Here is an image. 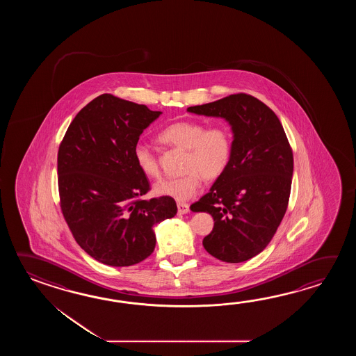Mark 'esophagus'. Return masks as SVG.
<instances>
[{
	"label": "esophagus",
	"mask_w": 356,
	"mask_h": 356,
	"mask_svg": "<svg viewBox=\"0 0 356 356\" xmlns=\"http://www.w3.org/2000/svg\"><path fill=\"white\" fill-rule=\"evenodd\" d=\"M177 207H178V212L181 213V215H184V213H187L189 211V204H177Z\"/></svg>",
	"instance_id": "esophagus-1"
}]
</instances>
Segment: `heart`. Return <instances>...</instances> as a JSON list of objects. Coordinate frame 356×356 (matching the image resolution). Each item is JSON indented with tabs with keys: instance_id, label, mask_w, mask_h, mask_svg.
I'll use <instances>...</instances> for the list:
<instances>
[{
	"instance_id": "obj_1",
	"label": "heart",
	"mask_w": 356,
	"mask_h": 356,
	"mask_svg": "<svg viewBox=\"0 0 356 356\" xmlns=\"http://www.w3.org/2000/svg\"><path fill=\"white\" fill-rule=\"evenodd\" d=\"M159 138L164 144L187 152L184 158V170L187 173L177 178L161 179L154 186L155 193L177 201H187L196 196L202 186V179L213 181L219 178L232 159V135L227 127L221 124L206 129L202 122H175L160 132ZM134 160L146 177H159V161L147 145L135 146Z\"/></svg>"
}]
</instances>
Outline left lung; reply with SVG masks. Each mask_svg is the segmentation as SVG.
<instances>
[{
	"instance_id": "left-lung-1",
	"label": "left lung",
	"mask_w": 356,
	"mask_h": 356,
	"mask_svg": "<svg viewBox=\"0 0 356 356\" xmlns=\"http://www.w3.org/2000/svg\"><path fill=\"white\" fill-rule=\"evenodd\" d=\"M187 112L224 118L233 132L227 170L191 204L192 211L207 212L215 221L204 250L227 264L248 261L271 242L288 209L294 159L285 131L277 115L248 94Z\"/></svg>"
}]
</instances>
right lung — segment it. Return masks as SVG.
I'll list each match as a JSON object with an SVG mask.
<instances>
[{"instance_id": "add662e5", "label": "right lung", "mask_w": 356, "mask_h": 356, "mask_svg": "<svg viewBox=\"0 0 356 356\" xmlns=\"http://www.w3.org/2000/svg\"><path fill=\"white\" fill-rule=\"evenodd\" d=\"M161 112L102 94L76 114L58 150L60 209L77 244L114 267L136 265L155 248L154 227L177 213L170 197L150 189L134 149Z\"/></svg>"}]
</instances>
